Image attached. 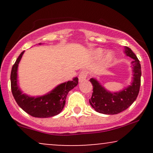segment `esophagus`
I'll use <instances>...</instances> for the list:
<instances>
[{
  "label": "esophagus",
  "mask_w": 153,
  "mask_h": 153,
  "mask_svg": "<svg viewBox=\"0 0 153 153\" xmlns=\"http://www.w3.org/2000/svg\"><path fill=\"white\" fill-rule=\"evenodd\" d=\"M87 76H88L87 72L85 71H82L78 75L79 81H83V80H85V79L87 78Z\"/></svg>",
  "instance_id": "1"
}]
</instances>
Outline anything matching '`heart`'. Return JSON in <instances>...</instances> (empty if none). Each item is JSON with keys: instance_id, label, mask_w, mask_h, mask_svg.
<instances>
[{"instance_id": "heart-1", "label": "heart", "mask_w": 153, "mask_h": 153, "mask_svg": "<svg viewBox=\"0 0 153 153\" xmlns=\"http://www.w3.org/2000/svg\"><path fill=\"white\" fill-rule=\"evenodd\" d=\"M103 53V50H101V49H98L97 50L95 51V55L97 57H100L101 55H102ZM114 57V54L111 52H108L107 53L105 54L104 57H103V61L104 62L106 63H108L110 62L112 60Z\"/></svg>"}]
</instances>
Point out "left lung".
<instances>
[{
  "label": "left lung",
  "instance_id": "1",
  "mask_svg": "<svg viewBox=\"0 0 153 153\" xmlns=\"http://www.w3.org/2000/svg\"><path fill=\"white\" fill-rule=\"evenodd\" d=\"M125 53L134 59L131 62L134 77L131 85L120 92L111 93L100 85L96 79H90L93 85V94L89 103L97 112L104 114H117L129 108L137 97L141 83V65L130 48L126 47Z\"/></svg>",
  "mask_w": 153,
  "mask_h": 153
}]
</instances>
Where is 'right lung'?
<instances>
[{
  "label": "right lung",
  "instance_id": "obj_1",
  "mask_svg": "<svg viewBox=\"0 0 153 153\" xmlns=\"http://www.w3.org/2000/svg\"><path fill=\"white\" fill-rule=\"evenodd\" d=\"M24 52L23 51L19 56L10 73V87L13 98L24 111L34 117L47 118L57 115L64 108L68 92L78 85V78L63 82L43 96L34 98L23 94L17 85V69Z\"/></svg>",
  "mask_w": 153,
  "mask_h": 153
}]
</instances>
